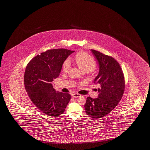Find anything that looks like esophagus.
Segmentation results:
<instances>
[{
	"label": "esophagus",
	"mask_w": 150,
	"mask_h": 150,
	"mask_svg": "<svg viewBox=\"0 0 150 150\" xmlns=\"http://www.w3.org/2000/svg\"><path fill=\"white\" fill-rule=\"evenodd\" d=\"M71 96H72L73 98H79V97L81 96V95L78 93H74L71 94Z\"/></svg>",
	"instance_id": "1"
}]
</instances>
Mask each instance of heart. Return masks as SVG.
Masks as SVG:
<instances>
[{
	"label": "heart",
	"mask_w": 150,
	"mask_h": 150,
	"mask_svg": "<svg viewBox=\"0 0 150 150\" xmlns=\"http://www.w3.org/2000/svg\"><path fill=\"white\" fill-rule=\"evenodd\" d=\"M74 61L82 71L90 72L93 71L96 66V62L93 58L83 51H80L76 54L74 58ZM70 67L71 62L69 60H66L62 64V71L65 73L67 72Z\"/></svg>",
	"instance_id": "b5f03b06"
}]
</instances>
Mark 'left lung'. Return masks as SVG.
<instances>
[{"label":"left lung","mask_w":150,"mask_h":150,"mask_svg":"<svg viewBox=\"0 0 150 150\" xmlns=\"http://www.w3.org/2000/svg\"><path fill=\"white\" fill-rule=\"evenodd\" d=\"M99 66V73L94 83L99 85L96 99L88 97L85 112L93 118H100L110 113L122 99L125 89L124 74L113 58L91 49Z\"/></svg>","instance_id":"left-lung-1"}]
</instances>
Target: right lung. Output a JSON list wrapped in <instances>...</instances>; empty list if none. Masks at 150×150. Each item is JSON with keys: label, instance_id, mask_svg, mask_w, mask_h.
I'll use <instances>...</instances> for the list:
<instances>
[{"label": "right lung", "instance_id": "right-lung-1", "mask_svg": "<svg viewBox=\"0 0 150 150\" xmlns=\"http://www.w3.org/2000/svg\"><path fill=\"white\" fill-rule=\"evenodd\" d=\"M73 52L64 49L49 50L35 57L26 67L24 81L28 96L48 116L61 115L71 100L69 94L57 92L52 82L59 76L63 62Z\"/></svg>", "mask_w": 150, "mask_h": 150}]
</instances>
